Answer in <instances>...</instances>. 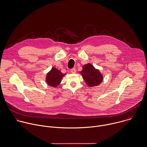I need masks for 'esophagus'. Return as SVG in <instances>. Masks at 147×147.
I'll use <instances>...</instances> for the list:
<instances>
[{"mask_svg": "<svg viewBox=\"0 0 147 147\" xmlns=\"http://www.w3.org/2000/svg\"><path fill=\"white\" fill-rule=\"evenodd\" d=\"M71 73H72V74H75V72H76V69H75V68H72V69H71Z\"/></svg>", "mask_w": 147, "mask_h": 147, "instance_id": "34e87169", "label": "esophagus"}]
</instances>
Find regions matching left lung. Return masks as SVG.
<instances>
[{
	"label": "left lung",
	"mask_w": 147,
	"mask_h": 147,
	"mask_svg": "<svg viewBox=\"0 0 147 147\" xmlns=\"http://www.w3.org/2000/svg\"><path fill=\"white\" fill-rule=\"evenodd\" d=\"M81 74L86 84L89 87L97 86L101 83L103 79L99 71L95 69L91 64L83 65Z\"/></svg>",
	"instance_id": "obj_1"
}]
</instances>
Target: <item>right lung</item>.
I'll return each instance as SVG.
<instances>
[{"mask_svg": "<svg viewBox=\"0 0 147 147\" xmlns=\"http://www.w3.org/2000/svg\"><path fill=\"white\" fill-rule=\"evenodd\" d=\"M65 75L57 68L52 67L51 70L47 74L46 82L51 87H57L60 83L62 78Z\"/></svg>", "mask_w": 147, "mask_h": 147, "instance_id": "1", "label": "right lung"}]
</instances>
